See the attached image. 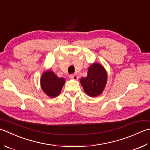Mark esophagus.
I'll return each instance as SVG.
<instances>
[{"mask_svg":"<svg viewBox=\"0 0 150 150\" xmlns=\"http://www.w3.org/2000/svg\"><path fill=\"white\" fill-rule=\"evenodd\" d=\"M69 77L71 79H74V80H77V79H78V76L77 74H71V75H70Z\"/></svg>","mask_w":150,"mask_h":150,"instance_id":"1","label":"esophagus"}]
</instances>
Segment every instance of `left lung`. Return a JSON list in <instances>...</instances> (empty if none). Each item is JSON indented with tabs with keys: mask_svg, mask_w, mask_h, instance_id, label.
Segmentation results:
<instances>
[{
	"mask_svg": "<svg viewBox=\"0 0 150 150\" xmlns=\"http://www.w3.org/2000/svg\"><path fill=\"white\" fill-rule=\"evenodd\" d=\"M108 81V74L103 65L94 63L88 68L87 76L80 79L85 93L91 97L99 96L103 93Z\"/></svg>",
	"mask_w": 150,
	"mask_h": 150,
	"instance_id": "obj_1",
	"label": "left lung"
}]
</instances>
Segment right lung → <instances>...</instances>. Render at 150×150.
<instances>
[{
    "instance_id": "obj_1",
    "label": "right lung",
    "mask_w": 150,
    "mask_h": 150,
    "mask_svg": "<svg viewBox=\"0 0 150 150\" xmlns=\"http://www.w3.org/2000/svg\"><path fill=\"white\" fill-rule=\"evenodd\" d=\"M65 83V78L57 77L52 71L44 72L40 79L42 90L47 96L51 98L59 95Z\"/></svg>"
}]
</instances>
